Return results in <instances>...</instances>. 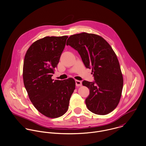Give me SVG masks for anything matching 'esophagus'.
Listing matches in <instances>:
<instances>
[{
    "label": "esophagus",
    "instance_id": "34e87169",
    "mask_svg": "<svg viewBox=\"0 0 146 146\" xmlns=\"http://www.w3.org/2000/svg\"><path fill=\"white\" fill-rule=\"evenodd\" d=\"M82 82L81 81H78V80H76V86L77 87H79V86H82Z\"/></svg>",
    "mask_w": 146,
    "mask_h": 146
}]
</instances>
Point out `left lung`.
Returning <instances> with one entry per match:
<instances>
[{"label": "left lung", "mask_w": 146, "mask_h": 146, "mask_svg": "<svg viewBox=\"0 0 146 146\" xmlns=\"http://www.w3.org/2000/svg\"><path fill=\"white\" fill-rule=\"evenodd\" d=\"M66 45L76 50L85 66L92 69L95 81L82 82L90 90V95L85 100L88 109L101 115L113 111L121 96L123 78L111 46L102 37L86 33L70 36Z\"/></svg>", "instance_id": "left-lung-1"}]
</instances>
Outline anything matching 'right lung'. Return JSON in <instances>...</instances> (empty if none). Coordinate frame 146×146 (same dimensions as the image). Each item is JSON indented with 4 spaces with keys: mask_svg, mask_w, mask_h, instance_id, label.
Returning <instances> with one entry per match:
<instances>
[{
    "mask_svg": "<svg viewBox=\"0 0 146 146\" xmlns=\"http://www.w3.org/2000/svg\"><path fill=\"white\" fill-rule=\"evenodd\" d=\"M67 36H46L33 42L24 59L23 79L25 88L35 108L44 115L56 118L68 109L76 82L51 79L64 49Z\"/></svg>",
    "mask_w": 146,
    "mask_h": 146,
    "instance_id": "1",
    "label": "right lung"
}]
</instances>
